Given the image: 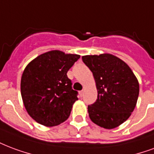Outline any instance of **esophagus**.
<instances>
[{
	"mask_svg": "<svg viewBox=\"0 0 154 154\" xmlns=\"http://www.w3.org/2000/svg\"><path fill=\"white\" fill-rule=\"evenodd\" d=\"M83 92H84V91H83V90H82V91H79V94H80V96H82Z\"/></svg>",
	"mask_w": 154,
	"mask_h": 154,
	"instance_id": "34e87169",
	"label": "esophagus"
}]
</instances>
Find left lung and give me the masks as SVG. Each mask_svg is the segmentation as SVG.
<instances>
[{
	"mask_svg": "<svg viewBox=\"0 0 154 154\" xmlns=\"http://www.w3.org/2000/svg\"><path fill=\"white\" fill-rule=\"evenodd\" d=\"M94 76L97 100L88 105L91 120L105 129H113L134 111L140 86L131 69L118 57L109 54L82 56Z\"/></svg>",
	"mask_w": 154,
	"mask_h": 154,
	"instance_id": "1",
	"label": "left lung"
}]
</instances>
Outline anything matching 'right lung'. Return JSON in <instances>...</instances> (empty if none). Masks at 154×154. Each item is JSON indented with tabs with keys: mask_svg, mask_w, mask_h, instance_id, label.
<instances>
[{
	"mask_svg": "<svg viewBox=\"0 0 154 154\" xmlns=\"http://www.w3.org/2000/svg\"><path fill=\"white\" fill-rule=\"evenodd\" d=\"M79 58L78 54L49 51L25 68L21 95L27 112L36 122L54 126L68 118L78 92L72 87L67 72Z\"/></svg>",
	"mask_w": 154,
	"mask_h": 154,
	"instance_id": "1",
	"label": "right lung"
}]
</instances>
